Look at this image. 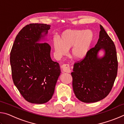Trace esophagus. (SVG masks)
Here are the masks:
<instances>
[{
	"mask_svg": "<svg viewBox=\"0 0 124 124\" xmlns=\"http://www.w3.org/2000/svg\"><path fill=\"white\" fill-rule=\"evenodd\" d=\"M62 70L63 71V72L66 73H70L71 70L70 67V65L68 64H64L62 66Z\"/></svg>",
	"mask_w": 124,
	"mask_h": 124,
	"instance_id": "1",
	"label": "esophagus"
}]
</instances>
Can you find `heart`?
<instances>
[{"label":"heart","instance_id":"obj_1","mask_svg":"<svg viewBox=\"0 0 124 124\" xmlns=\"http://www.w3.org/2000/svg\"><path fill=\"white\" fill-rule=\"evenodd\" d=\"M94 35L90 30H66L61 34L59 40L54 39L52 46L55 54L61 57L71 48V56L75 60L86 57L91 49Z\"/></svg>","mask_w":124,"mask_h":124}]
</instances>
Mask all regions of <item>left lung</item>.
I'll use <instances>...</instances> for the list:
<instances>
[{"label": "left lung", "mask_w": 124, "mask_h": 124, "mask_svg": "<svg viewBox=\"0 0 124 124\" xmlns=\"http://www.w3.org/2000/svg\"><path fill=\"white\" fill-rule=\"evenodd\" d=\"M99 39L83 61L75 63L73 89L78 99L85 103L98 102L107 97L112 89L117 72L116 51L114 42L100 25ZM101 50L104 51L101 57Z\"/></svg>", "instance_id": "1"}]
</instances>
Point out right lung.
Masks as SVG:
<instances>
[{
    "instance_id": "add662e5",
    "label": "right lung",
    "mask_w": 124,
    "mask_h": 124,
    "mask_svg": "<svg viewBox=\"0 0 124 124\" xmlns=\"http://www.w3.org/2000/svg\"><path fill=\"white\" fill-rule=\"evenodd\" d=\"M50 25L31 23L18 33L10 52L14 83L31 103L43 104L51 100L61 74L60 67L50 57L51 47L45 40Z\"/></svg>"
}]
</instances>
